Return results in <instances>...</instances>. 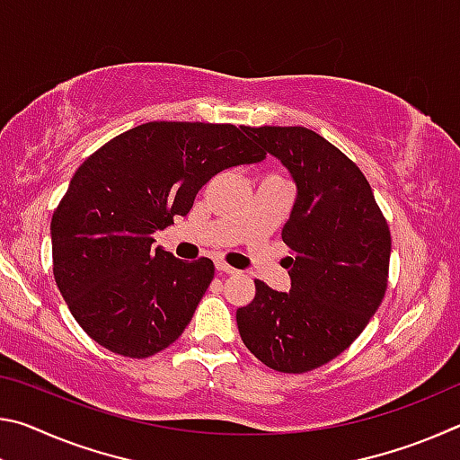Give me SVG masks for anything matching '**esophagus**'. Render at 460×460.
I'll return each instance as SVG.
<instances>
[{"mask_svg": "<svg viewBox=\"0 0 460 460\" xmlns=\"http://www.w3.org/2000/svg\"><path fill=\"white\" fill-rule=\"evenodd\" d=\"M215 268H217V271H223V274H237V270L227 266V263H225V261H217Z\"/></svg>", "mask_w": 460, "mask_h": 460, "instance_id": "1", "label": "esophagus"}]
</instances>
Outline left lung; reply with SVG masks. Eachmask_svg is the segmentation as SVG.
I'll return each instance as SVG.
<instances>
[{
  "instance_id": "obj_1",
  "label": "left lung",
  "mask_w": 460,
  "mask_h": 460,
  "mask_svg": "<svg viewBox=\"0 0 460 460\" xmlns=\"http://www.w3.org/2000/svg\"><path fill=\"white\" fill-rule=\"evenodd\" d=\"M296 184L282 229L290 292L255 279L237 308L241 341L261 363L305 373L341 355L376 314L387 288L392 237L367 178L345 154L306 128H243Z\"/></svg>"
}]
</instances>
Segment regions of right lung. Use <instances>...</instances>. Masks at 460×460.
<instances>
[{"label":"right lung","mask_w":460,"mask_h":460,"mask_svg":"<svg viewBox=\"0 0 460 460\" xmlns=\"http://www.w3.org/2000/svg\"><path fill=\"white\" fill-rule=\"evenodd\" d=\"M266 158L231 123L150 121L89 155L52 215L54 279L75 321L109 351L144 359L181 337L215 276L154 233L223 170Z\"/></svg>","instance_id":"right-lung-1"}]
</instances>
